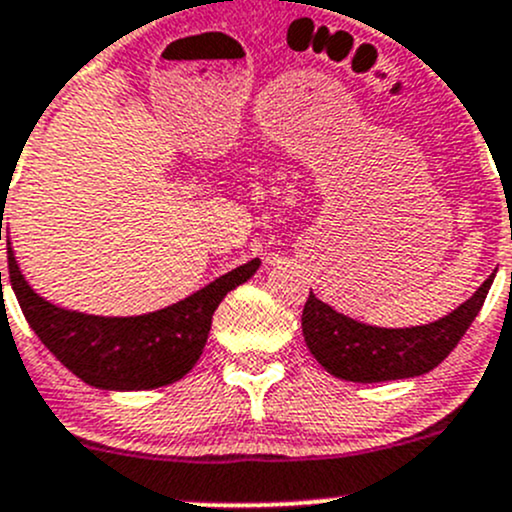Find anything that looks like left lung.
Wrapping results in <instances>:
<instances>
[{"label":"left lung","instance_id":"1","mask_svg":"<svg viewBox=\"0 0 512 512\" xmlns=\"http://www.w3.org/2000/svg\"><path fill=\"white\" fill-rule=\"evenodd\" d=\"M493 277L446 317L421 327H374L337 312L309 292L302 312V334L314 359L332 376L356 384L414 379L436 369L456 349L488 294Z\"/></svg>","mask_w":512,"mask_h":512}]
</instances>
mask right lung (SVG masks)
<instances>
[{"label":"right lung","instance_id":"1","mask_svg":"<svg viewBox=\"0 0 512 512\" xmlns=\"http://www.w3.org/2000/svg\"><path fill=\"white\" fill-rule=\"evenodd\" d=\"M0 227V240H2ZM9 282L24 317L46 349L84 384L103 391L160 389L183 379L203 354L210 324L225 294L250 280L260 260H250L190 297L136 317H98L56 307L36 294L19 270L7 235ZM2 277V275H0Z\"/></svg>","mask_w":512,"mask_h":512}]
</instances>
